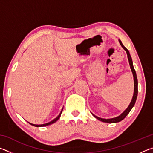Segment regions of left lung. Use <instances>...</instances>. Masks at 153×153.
<instances>
[{
	"mask_svg": "<svg viewBox=\"0 0 153 153\" xmlns=\"http://www.w3.org/2000/svg\"><path fill=\"white\" fill-rule=\"evenodd\" d=\"M119 42H120V44L121 45V46H122V48L126 51L127 55H128V59L129 61V66H130V69L131 70V72H132L133 74V77H134V94H133V97L132 99H131L130 103H129V106L128 107V108L123 111V112L120 115L117 117H114V118H111V119H103V118H100L98 117L97 116H96L94 114H92V115L94 116L95 118H97V120H100L102 121V122H105V123H117L120 122L121 120H123L124 118H125L127 115H128V113L130 112V111L131 110V108H133V107L135 105L136 98H137V96H138V79H137V76H136V73L135 69L134 68V65H133V61L132 59H131V55L129 54V51L127 49L125 46H123V45L121 42V41L120 40H119Z\"/></svg>",
	"mask_w": 153,
	"mask_h": 153,
	"instance_id": "8db88e82",
	"label": "left lung"
}]
</instances>
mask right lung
I'll return each mask as SVG.
<instances>
[{"label": "right lung", "mask_w": 153, "mask_h": 153, "mask_svg": "<svg viewBox=\"0 0 153 153\" xmlns=\"http://www.w3.org/2000/svg\"><path fill=\"white\" fill-rule=\"evenodd\" d=\"M63 108H62L61 113H59V115L57 116V117H56L55 119H54L53 120H52L51 121H50V122H48V123H44V124H40V125H38V124H33V123H30V122H28V123H29L30 124H31V125H32V126H35V127H44V126H49V125H51V124H53V123H55L56 121H57L59 118H60L61 115V113H62V111H63Z\"/></svg>", "instance_id": "add662e5"}]
</instances>
